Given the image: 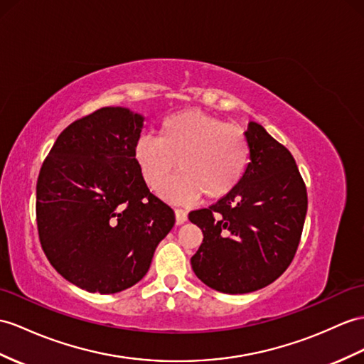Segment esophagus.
Listing matches in <instances>:
<instances>
[{
  "instance_id": "esophagus-1",
  "label": "esophagus",
  "mask_w": 364,
  "mask_h": 364,
  "mask_svg": "<svg viewBox=\"0 0 364 364\" xmlns=\"http://www.w3.org/2000/svg\"><path fill=\"white\" fill-rule=\"evenodd\" d=\"M174 216H176V223L177 224H183V223H187V219H188V215H187V211L185 210H181V208H177V210H174Z\"/></svg>"
}]
</instances>
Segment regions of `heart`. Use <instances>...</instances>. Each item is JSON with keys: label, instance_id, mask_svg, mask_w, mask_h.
<instances>
[{"label": "heart", "instance_id": "b5f03b06", "mask_svg": "<svg viewBox=\"0 0 364 364\" xmlns=\"http://www.w3.org/2000/svg\"><path fill=\"white\" fill-rule=\"evenodd\" d=\"M134 157L151 190L161 188L176 168L181 173L168 182L162 196L193 202L205 194L220 199L236 188L247 170L250 146L241 128L196 109L168 115L157 137L140 136Z\"/></svg>", "mask_w": 364, "mask_h": 364}]
</instances>
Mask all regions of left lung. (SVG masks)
<instances>
[{
    "mask_svg": "<svg viewBox=\"0 0 364 364\" xmlns=\"http://www.w3.org/2000/svg\"><path fill=\"white\" fill-rule=\"evenodd\" d=\"M250 162L233 191L188 219L203 233L191 258L196 277L223 294H250L272 284L296 253L307 191L294 156L259 123L244 132Z\"/></svg>",
    "mask_w": 364,
    "mask_h": 364,
    "instance_id": "left-lung-1",
    "label": "left lung"
}]
</instances>
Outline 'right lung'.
<instances>
[{
    "mask_svg": "<svg viewBox=\"0 0 364 364\" xmlns=\"http://www.w3.org/2000/svg\"><path fill=\"white\" fill-rule=\"evenodd\" d=\"M144 115L106 106L61 132L37 182V225L49 262L102 295L145 277L174 211L149 193L134 157Z\"/></svg>",
    "mask_w": 364,
    "mask_h": 364,
    "instance_id": "1",
    "label": "right lung"
}]
</instances>
